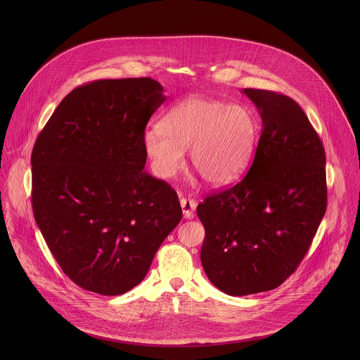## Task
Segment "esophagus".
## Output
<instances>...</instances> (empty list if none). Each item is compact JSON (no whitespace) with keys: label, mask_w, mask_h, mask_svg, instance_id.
<instances>
[{"label":"esophagus","mask_w":360,"mask_h":360,"mask_svg":"<svg viewBox=\"0 0 360 360\" xmlns=\"http://www.w3.org/2000/svg\"><path fill=\"white\" fill-rule=\"evenodd\" d=\"M180 205H181V210H183V216L186 219H191L194 216V210L197 207V202L194 200L181 198L180 200Z\"/></svg>","instance_id":"34e87169"}]
</instances>
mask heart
I'll return each instance as SVG.
<instances>
[{
	"label": "heart",
	"mask_w": 360,
	"mask_h": 360,
	"mask_svg": "<svg viewBox=\"0 0 360 360\" xmlns=\"http://www.w3.org/2000/svg\"><path fill=\"white\" fill-rule=\"evenodd\" d=\"M257 120L244 105L197 96L172 106L159 127L143 134V147L155 174L174 176L183 166L184 150L191 166L212 187L236 181L255 151Z\"/></svg>",
	"instance_id": "1"
}]
</instances>
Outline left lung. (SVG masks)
Instances as JSON below:
<instances>
[{
    "label": "left lung",
    "instance_id": "1",
    "mask_svg": "<svg viewBox=\"0 0 360 360\" xmlns=\"http://www.w3.org/2000/svg\"><path fill=\"white\" fill-rule=\"evenodd\" d=\"M244 94L262 119L252 165L197 207L206 276L233 297L281 285L307 255L327 205L324 148L302 108L274 91Z\"/></svg>",
    "mask_w": 360,
    "mask_h": 360
}]
</instances>
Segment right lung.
<instances>
[{
	"mask_svg": "<svg viewBox=\"0 0 360 360\" xmlns=\"http://www.w3.org/2000/svg\"><path fill=\"white\" fill-rule=\"evenodd\" d=\"M150 77L96 80L53 110L32 153L36 223L79 287L120 295L143 281L181 220L176 191L144 172L143 134L165 103Z\"/></svg>",
	"mask_w": 360,
	"mask_h": 360,
	"instance_id": "right-lung-1",
	"label": "right lung"
}]
</instances>
